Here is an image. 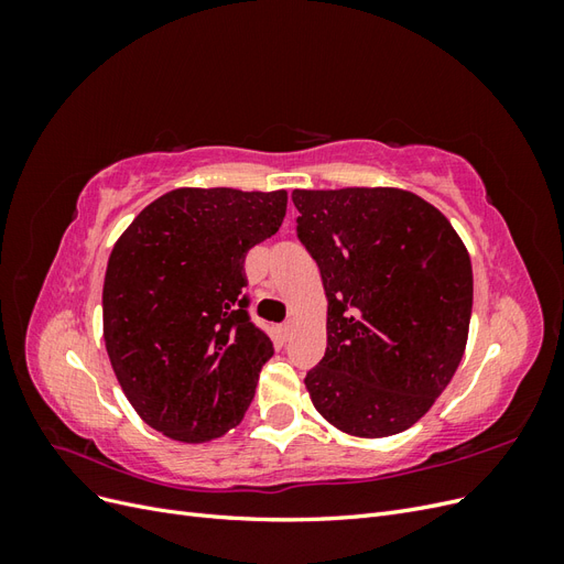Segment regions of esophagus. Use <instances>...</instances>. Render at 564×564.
Returning <instances> with one entry per match:
<instances>
[{
	"mask_svg": "<svg viewBox=\"0 0 564 564\" xmlns=\"http://www.w3.org/2000/svg\"><path fill=\"white\" fill-rule=\"evenodd\" d=\"M280 336L282 338H289V336H292V332H294V319H286L284 324H280Z\"/></svg>",
	"mask_w": 564,
	"mask_h": 564,
	"instance_id": "1",
	"label": "esophagus"
}]
</instances>
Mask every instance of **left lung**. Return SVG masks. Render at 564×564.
I'll use <instances>...</instances> for the list:
<instances>
[{
    "label": "left lung",
    "instance_id": "left-lung-1",
    "mask_svg": "<svg viewBox=\"0 0 564 564\" xmlns=\"http://www.w3.org/2000/svg\"><path fill=\"white\" fill-rule=\"evenodd\" d=\"M292 199L329 301L327 350L305 373L311 400L344 433H402L464 357L470 256L433 204L398 187L294 191Z\"/></svg>",
    "mask_w": 564,
    "mask_h": 564
}]
</instances>
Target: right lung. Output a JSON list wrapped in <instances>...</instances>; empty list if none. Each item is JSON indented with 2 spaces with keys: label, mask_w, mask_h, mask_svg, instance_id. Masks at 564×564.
I'll return each mask as SVG.
<instances>
[{
  "label": "right lung",
  "mask_w": 564,
  "mask_h": 564,
  "mask_svg": "<svg viewBox=\"0 0 564 564\" xmlns=\"http://www.w3.org/2000/svg\"><path fill=\"white\" fill-rule=\"evenodd\" d=\"M286 193L178 187L133 218L104 282V338L139 416L178 442L235 429L272 357L245 294L247 251L275 235Z\"/></svg>",
  "instance_id": "1"
}]
</instances>
